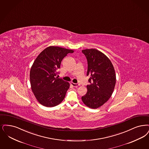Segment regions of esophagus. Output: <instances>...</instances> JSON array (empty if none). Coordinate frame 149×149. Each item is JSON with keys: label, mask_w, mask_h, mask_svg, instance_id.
Returning a JSON list of instances; mask_svg holds the SVG:
<instances>
[{"label": "esophagus", "mask_w": 149, "mask_h": 149, "mask_svg": "<svg viewBox=\"0 0 149 149\" xmlns=\"http://www.w3.org/2000/svg\"><path fill=\"white\" fill-rule=\"evenodd\" d=\"M71 85H72V86H74V87H77L79 86H80V84L79 83H71Z\"/></svg>", "instance_id": "esophagus-1"}]
</instances>
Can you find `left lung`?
I'll return each mask as SVG.
<instances>
[{
  "mask_svg": "<svg viewBox=\"0 0 149 149\" xmlns=\"http://www.w3.org/2000/svg\"><path fill=\"white\" fill-rule=\"evenodd\" d=\"M88 61V91L81 97L85 105L92 109L100 107L109 99L116 83L113 65L107 56L95 49L82 50Z\"/></svg>",
  "mask_w": 149,
  "mask_h": 149,
  "instance_id": "8db88e82",
  "label": "left lung"
}]
</instances>
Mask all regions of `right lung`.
I'll use <instances>...</instances> for the list:
<instances>
[{
  "mask_svg": "<svg viewBox=\"0 0 149 149\" xmlns=\"http://www.w3.org/2000/svg\"><path fill=\"white\" fill-rule=\"evenodd\" d=\"M73 50L51 46L38 56L31 68V87L37 100L47 107H54L64 100L70 87L68 82L56 77L62 60Z\"/></svg>",
  "mask_w": 149,
  "mask_h": 149,
  "instance_id": "add662e5",
  "label": "right lung"
}]
</instances>
